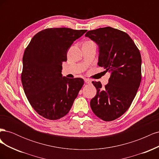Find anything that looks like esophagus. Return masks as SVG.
I'll return each instance as SVG.
<instances>
[{
	"label": "esophagus",
	"instance_id": "obj_1",
	"mask_svg": "<svg viewBox=\"0 0 159 159\" xmlns=\"http://www.w3.org/2000/svg\"><path fill=\"white\" fill-rule=\"evenodd\" d=\"M84 81H85V82L86 84H90V83L91 82V80H89V79H87V78H85V79L84 80Z\"/></svg>",
	"mask_w": 159,
	"mask_h": 159
}]
</instances>
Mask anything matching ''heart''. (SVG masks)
Listing matches in <instances>:
<instances>
[{
	"label": "heart",
	"mask_w": 159,
	"mask_h": 159,
	"mask_svg": "<svg viewBox=\"0 0 159 159\" xmlns=\"http://www.w3.org/2000/svg\"><path fill=\"white\" fill-rule=\"evenodd\" d=\"M88 42H91V41H88Z\"/></svg>",
	"instance_id": "heart-1"
}]
</instances>
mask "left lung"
Segmentation results:
<instances>
[{"label": "left lung", "mask_w": 159, "mask_h": 159, "mask_svg": "<svg viewBox=\"0 0 159 159\" xmlns=\"http://www.w3.org/2000/svg\"><path fill=\"white\" fill-rule=\"evenodd\" d=\"M85 36L98 44V65L111 73L104 88L100 81H92L97 94L91 100V108L101 119L113 121L131 106L140 85V52L126 32L109 26L89 30Z\"/></svg>", "instance_id": "8db88e82"}]
</instances>
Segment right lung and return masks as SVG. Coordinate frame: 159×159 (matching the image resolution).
Returning a JSON list of instances; mask_svg holds the SVG:
<instances>
[{"mask_svg": "<svg viewBox=\"0 0 159 159\" xmlns=\"http://www.w3.org/2000/svg\"><path fill=\"white\" fill-rule=\"evenodd\" d=\"M87 30L50 28L32 38L22 57L21 81L32 108L43 117L57 120L68 113L82 88V78H62V62L74 42Z\"/></svg>", "mask_w": 159, "mask_h": 159, "instance_id": "obj_1", "label": "right lung"}]
</instances>
